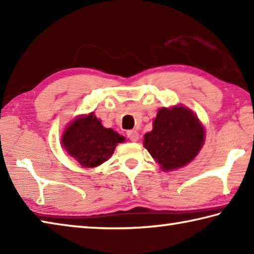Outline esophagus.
I'll return each instance as SVG.
<instances>
[{"label": "esophagus", "mask_w": 254, "mask_h": 254, "mask_svg": "<svg viewBox=\"0 0 254 254\" xmlns=\"http://www.w3.org/2000/svg\"><path fill=\"white\" fill-rule=\"evenodd\" d=\"M127 135L128 139H130L131 141H133V142H135V141H137V139H139V133H137L135 130L127 131Z\"/></svg>", "instance_id": "1"}]
</instances>
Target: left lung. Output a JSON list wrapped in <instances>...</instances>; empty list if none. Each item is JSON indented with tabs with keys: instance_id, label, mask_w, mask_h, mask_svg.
I'll list each match as a JSON object with an SVG mask.
<instances>
[{
	"instance_id": "8db88e82",
	"label": "left lung",
	"mask_w": 254,
	"mask_h": 254,
	"mask_svg": "<svg viewBox=\"0 0 254 254\" xmlns=\"http://www.w3.org/2000/svg\"><path fill=\"white\" fill-rule=\"evenodd\" d=\"M152 126V131L144 134L143 145L162 170L186 166L204 144V127L186 106L162 107Z\"/></svg>"
}]
</instances>
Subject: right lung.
Listing matches in <instances>:
<instances>
[{
    "instance_id": "obj_1",
    "label": "right lung",
    "mask_w": 254,
    "mask_h": 254,
    "mask_svg": "<svg viewBox=\"0 0 254 254\" xmlns=\"http://www.w3.org/2000/svg\"><path fill=\"white\" fill-rule=\"evenodd\" d=\"M123 141L126 137L103 127L94 113L75 119L62 136L63 148L84 168H94L109 160Z\"/></svg>"
}]
</instances>
